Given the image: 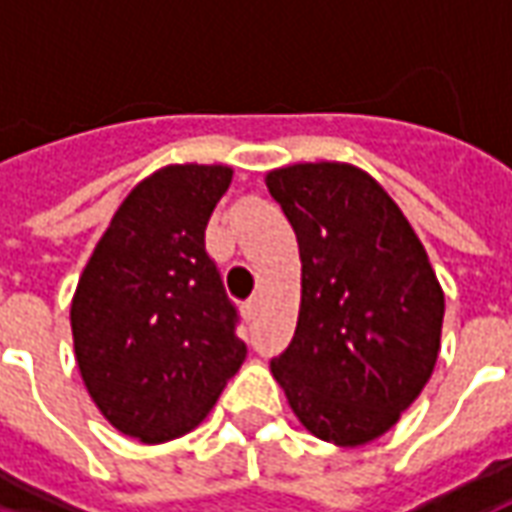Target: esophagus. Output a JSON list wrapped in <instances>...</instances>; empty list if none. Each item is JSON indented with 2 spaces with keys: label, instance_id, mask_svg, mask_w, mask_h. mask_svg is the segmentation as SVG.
Here are the masks:
<instances>
[{
  "label": "esophagus",
  "instance_id": "obj_1",
  "mask_svg": "<svg viewBox=\"0 0 512 512\" xmlns=\"http://www.w3.org/2000/svg\"><path fill=\"white\" fill-rule=\"evenodd\" d=\"M242 312H245V317H248V320H253V317H256V312H259V298H250V301H245Z\"/></svg>",
  "mask_w": 512,
  "mask_h": 512
}]
</instances>
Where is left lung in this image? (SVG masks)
<instances>
[{
	"mask_svg": "<svg viewBox=\"0 0 512 512\" xmlns=\"http://www.w3.org/2000/svg\"><path fill=\"white\" fill-rule=\"evenodd\" d=\"M301 250V315L270 368L301 424L337 446L384 435L438 362L443 290L390 195L348 164L267 175Z\"/></svg>",
	"mask_w": 512,
	"mask_h": 512,
	"instance_id": "obj_1",
	"label": "left lung"
}]
</instances>
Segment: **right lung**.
<instances>
[{
	"label": "right lung",
	"instance_id": "add662e5",
	"mask_svg": "<svg viewBox=\"0 0 512 512\" xmlns=\"http://www.w3.org/2000/svg\"><path fill=\"white\" fill-rule=\"evenodd\" d=\"M228 183V167L158 169L125 197L74 292V354L88 393L144 443L195 429L248 357L236 303L206 250Z\"/></svg>",
	"mask_w": 512,
	"mask_h": 512
}]
</instances>
